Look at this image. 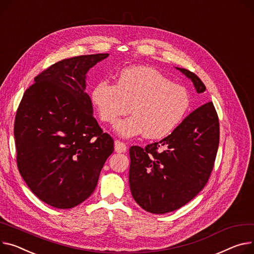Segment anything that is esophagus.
Listing matches in <instances>:
<instances>
[{"label":"esophagus","mask_w":254,"mask_h":254,"mask_svg":"<svg viewBox=\"0 0 254 254\" xmlns=\"http://www.w3.org/2000/svg\"><path fill=\"white\" fill-rule=\"evenodd\" d=\"M114 150L115 152H117V153H125V152H127V147L124 142L116 140L114 142Z\"/></svg>","instance_id":"34e87169"}]
</instances>
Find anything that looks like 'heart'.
I'll return each instance as SVG.
<instances>
[{"instance_id":"obj_1","label":"heart","mask_w":254,"mask_h":254,"mask_svg":"<svg viewBox=\"0 0 254 254\" xmlns=\"http://www.w3.org/2000/svg\"><path fill=\"white\" fill-rule=\"evenodd\" d=\"M91 101L100 120L114 124L121 115H132L118 121L114 130L124 138L144 133L147 139L167 137L182 124L190 108V95L160 71L148 66H130L117 74L115 83L98 81Z\"/></svg>"}]
</instances>
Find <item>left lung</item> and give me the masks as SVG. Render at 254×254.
<instances>
[{
  "label": "left lung",
  "instance_id": "left-lung-1",
  "mask_svg": "<svg viewBox=\"0 0 254 254\" xmlns=\"http://www.w3.org/2000/svg\"><path fill=\"white\" fill-rule=\"evenodd\" d=\"M176 68L191 79L197 93L206 90L195 73ZM218 143V117L213 103L208 102L190 113L160 142L145 148L130 147L128 181L134 201L155 214L187 204L206 185Z\"/></svg>",
  "mask_w": 254,
  "mask_h": 254
}]
</instances>
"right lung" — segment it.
<instances>
[{"mask_svg":"<svg viewBox=\"0 0 254 254\" xmlns=\"http://www.w3.org/2000/svg\"><path fill=\"white\" fill-rule=\"evenodd\" d=\"M109 54L61 60L35 77L16 112L17 166L45 203L72 208L94 192L113 139L93 116L87 73Z\"/></svg>","mask_w":254,"mask_h":254,"instance_id":"add662e5","label":"right lung"}]
</instances>
